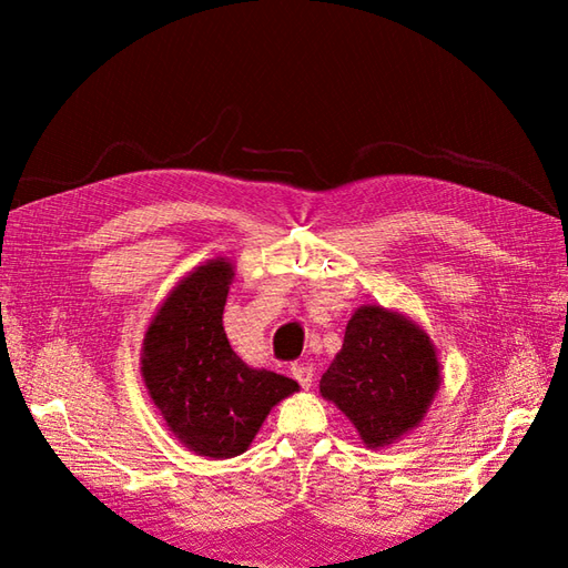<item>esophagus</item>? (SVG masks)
I'll use <instances>...</instances> for the list:
<instances>
[{
	"instance_id": "esophagus-1",
	"label": "esophagus",
	"mask_w": 568,
	"mask_h": 568,
	"mask_svg": "<svg viewBox=\"0 0 568 568\" xmlns=\"http://www.w3.org/2000/svg\"><path fill=\"white\" fill-rule=\"evenodd\" d=\"M293 378L303 385L305 390H310V385H312V381H315V371H312V364H295L293 368Z\"/></svg>"
}]
</instances>
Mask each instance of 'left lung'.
<instances>
[{"mask_svg":"<svg viewBox=\"0 0 568 568\" xmlns=\"http://www.w3.org/2000/svg\"><path fill=\"white\" fill-rule=\"evenodd\" d=\"M439 383V352L417 322L390 307L361 305L320 393L342 409L366 449L376 452L422 425Z\"/></svg>","mask_w":568,"mask_h":568,"instance_id":"obj_1","label":"left lung"}]
</instances>
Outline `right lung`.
<instances>
[{"instance_id":"add662e5","label":"right lung","mask_w":568,"mask_h":568,"mask_svg":"<svg viewBox=\"0 0 568 568\" xmlns=\"http://www.w3.org/2000/svg\"><path fill=\"white\" fill-rule=\"evenodd\" d=\"M232 281L224 256L195 265L153 312L141 344V378L168 432L204 458L244 454L271 409L300 390L293 378L246 366L229 344Z\"/></svg>"}]
</instances>
